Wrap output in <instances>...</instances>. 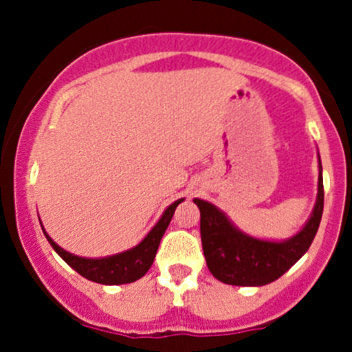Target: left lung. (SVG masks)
Instances as JSON below:
<instances>
[{"instance_id": "8db88e82", "label": "left lung", "mask_w": 352, "mask_h": 352, "mask_svg": "<svg viewBox=\"0 0 352 352\" xmlns=\"http://www.w3.org/2000/svg\"><path fill=\"white\" fill-rule=\"evenodd\" d=\"M201 211V241L208 270L229 285H266L280 278L312 245L324 206L322 166L319 158L317 201L309 222L284 241H268L245 234L227 214L203 199H194Z\"/></svg>"}]
</instances>
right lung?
<instances>
[{"mask_svg":"<svg viewBox=\"0 0 352 352\" xmlns=\"http://www.w3.org/2000/svg\"><path fill=\"white\" fill-rule=\"evenodd\" d=\"M179 203H183V199H178L176 203H173L164 211V214H162V219L157 222V226L148 232V236L142 239L141 243L135 245L130 250L114 254V256L100 257V259H88V257L74 256L70 252L63 250L58 243H54V239L47 232L43 231V234H45L47 241L51 243V247L58 252V256L68 266L76 270L79 275H82L84 278L104 285L130 284V282L139 280L151 268L155 256H157L162 236L166 232L167 226H169L170 219H173L174 210L178 208Z\"/></svg>","mask_w":352,"mask_h":352,"instance_id":"obj_1","label":"right lung"}]
</instances>
